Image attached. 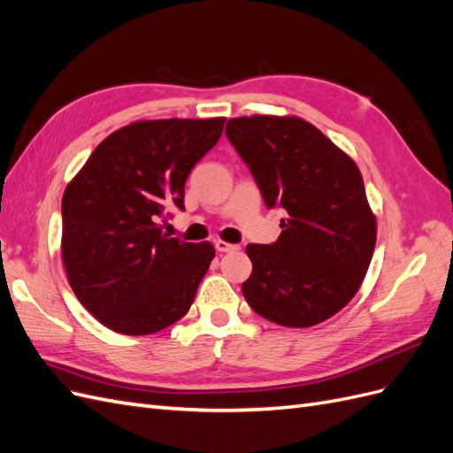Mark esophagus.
I'll use <instances>...</instances> for the list:
<instances>
[{
  "mask_svg": "<svg viewBox=\"0 0 453 453\" xmlns=\"http://www.w3.org/2000/svg\"><path fill=\"white\" fill-rule=\"evenodd\" d=\"M215 250L219 251V253H230V251H236L238 250V245H234V243H228V242H225V240H215Z\"/></svg>",
  "mask_w": 453,
  "mask_h": 453,
  "instance_id": "esophagus-1",
  "label": "esophagus"
}]
</instances>
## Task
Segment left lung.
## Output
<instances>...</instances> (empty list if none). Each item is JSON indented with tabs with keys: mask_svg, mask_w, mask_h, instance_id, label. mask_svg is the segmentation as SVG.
I'll return each mask as SVG.
<instances>
[{
	"mask_svg": "<svg viewBox=\"0 0 453 453\" xmlns=\"http://www.w3.org/2000/svg\"><path fill=\"white\" fill-rule=\"evenodd\" d=\"M226 138L250 168L268 210L281 208L280 238L250 243L248 304L283 326H311L359 291L376 245V219L355 162L296 117H240Z\"/></svg>",
	"mask_w": 453,
	"mask_h": 453,
	"instance_id": "1",
	"label": "left lung"
}]
</instances>
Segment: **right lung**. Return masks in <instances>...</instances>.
I'll use <instances>...</instances> for the list:
<instances>
[{
  "instance_id": "obj_1",
  "label": "right lung",
  "mask_w": 453,
  "mask_h": 453,
  "mask_svg": "<svg viewBox=\"0 0 453 453\" xmlns=\"http://www.w3.org/2000/svg\"><path fill=\"white\" fill-rule=\"evenodd\" d=\"M225 119L142 120L105 138L62 198V258L79 303L120 334L180 321L215 250L158 225L185 211V181Z\"/></svg>"
}]
</instances>
